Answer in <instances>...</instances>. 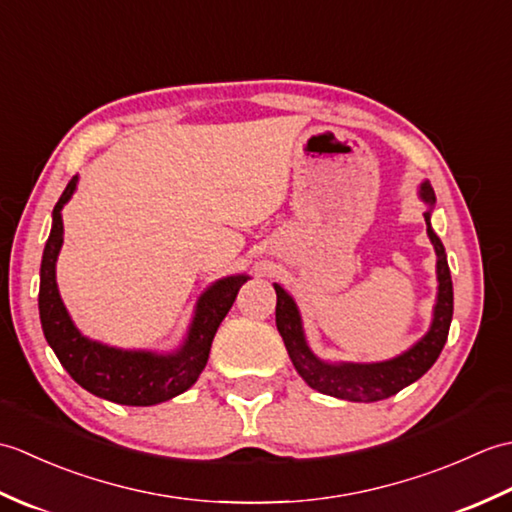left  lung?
<instances>
[{
    "instance_id": "left-lung-1",
    "label": "left lung",
    "mask_w": 512,
    "mask_h": 512,
    "mask_svg": "<svg viewBox=\"0 0 512 512\" xmlns=\"http://www.w3.org/2000/svg\"><path fill=\"white\" fill-rule=\"evenodd\" d=\"M420 198L429 206L436 204V193H433L429 182L420 184ZM424 222H427V235L438 255V301L436 310H433V323L429 332L424 334L411 350L391 358V361L339 365L321 361V358L314 356L308 347L295 299H292L284 288L275 284L277 330L286 343L292 365H295L299 376L306 380L312 389L352 402L385 400L398 394V391L405 389L407 385L416 383V380L422 374H427L431 365L438 361L442 347L447 343L453 319V284L451 270L447 264V253H444L440 237L433 233L431 228V211L424 213Z\"/></svg>"
}]
</instances>
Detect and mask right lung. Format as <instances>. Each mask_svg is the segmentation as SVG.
Returning <instances> with one entry per match:
<instances>
[{"mask_svg":"<svg viewBox=\"0 0 512 512\" xmlns=\"http://www.w3.org/2000/svg\"><path fill=\"white\" fill-rule=\"evenodd\" d=\"M76 176L52 211V231L43 248L39 317L48 345L76 383L90 394L129 407H149L187 391L209 361L213 336L231 310L246 275L224 277L206 288L184 345L173 354L129 352L90 341L72 323L57 288V257L63 244V204L72 198Z\"/></svg>","mask_w":512,"mask_h":512,"instance_id":"obj_1","label":"right lung"}]
</instances>
